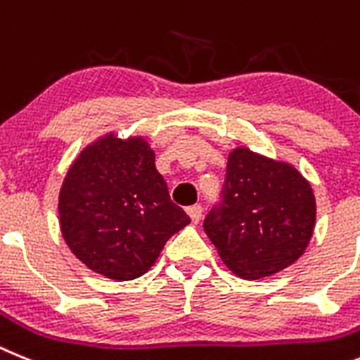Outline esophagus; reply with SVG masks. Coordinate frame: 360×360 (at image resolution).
<instances>
[{"label": "esophagus", "instance_id": "34e87169", "mask_svg": "<svg viewBox=\"0 0 360 360\" xmlns=\"http://www.w3.org/2000/svg\"><path fill=\"white\" fill-rule=\"evenodd\" d=\"M186 212H188L190 219H192V223L198 224L199 221H201V215H202V208H201V205L188 206V208H186Z\"/></svg>", "mask_w": 360, "mask_h": 360}]
</instances>
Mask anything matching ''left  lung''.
<instances>
[{
	"label": "left lung",
	"instance_id": "1",
	"mask_svg": "<svg viewBox=\"0 0 360 360\" xmlns=\"http://www.w3.org/2000/svg\"><path fill=\"white\" fill-rule=\"evenodd\" d=\"M221 193L202 226L233 274L270 277L304 254L317 206L311 184L290 162L237 146L228 155Z\"/></svg>",
	"mask_w": 360,
	"mask_h": 360
}]
</instances>
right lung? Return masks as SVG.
<instances>
[{"label":"right lung","mask_w":360,"mask_h":360,"mask_svg":"<svg viewBox=\"0 0 360 360\" xmlns=\"http://www.w3.org/2000/svg\"><path fill=\"white\" fill-rule=\"evenodd\" d=\"M59 228L86 268L132 281L154 266L174 233L190 223L174 205L141 136L106 134L81 150L59 190Z\"/></svg>","instance_id":"1"}]
</instances>
